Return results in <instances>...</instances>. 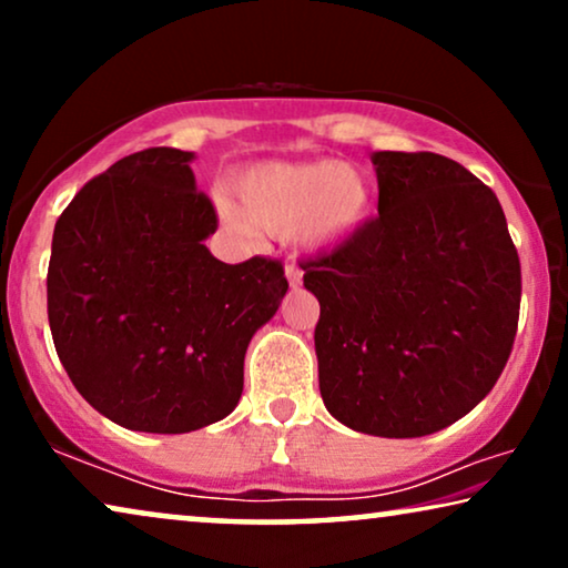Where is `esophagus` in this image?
I'll use <instances>...</instances> for the list:
<instances>
[{
    "instance_id": "1",
    "label": "esophagus",
    "mask_w": 568,
    "mask_h": 568,
    "mask_svg": "<svg viewBox=\"0 0 568 568\" xmlns=\"http://www.w3.org/2000/svg\"><path fill=\"white\" fill-rule=\"evenodd\" d=\"M284 274H286V278H290V284L292 286H300V282H302V268L297 266V261H290L284 266Z\"/></svg>"
}]
</instances>
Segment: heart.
Here are the masks:
<instances>
[{"label": "heart", "instance_id": "b5f03b06", "mask_svg": "<svg viewBox=\"0 0 568 568\" xmlns=\"http://www.w3.org/2000/svg\"><path fill=\"white\" fill-rule=\"evenodd\" d=\"M243 209L220 199L222 220L232 230H263L297 237L307 247H333L354 235L372 206L367 170L354 162H261L235 181Z\"/></svg>", "mask_w": 568, "mask_h": 568}]
</instances>
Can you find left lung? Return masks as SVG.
Segmentation results:
<instances>
[{
    "mask_svg": "<svg viewBox=\"0 0 568 568\" xmlns=\"http://www.w3.org/2000/svg\"><path fill=\"white\" fill-rule=\"evenodd\" d=\"M377 216L305 266L328 414L387 439L470 414L509 359L517 247L496 193L434 152H375Z\"/></svg>",
    "mask_w": 568,
    "mask_h": 568,
    "instance_id": "left-lung-1",
    "label": "left lung"
}]
</instances>
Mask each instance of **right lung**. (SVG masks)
Instances as JSON below:
<instances>
[{
  "instance_id": "obj_1",
  "label": "right lung",
  "mask_w": 568,
  "mask_h": 568,
  "mask_svg": "<svg viewBox=\"0 0 568 568\" xmlns=\"http://www.w3.org/2000/svg\"><path fill=\"white\" fill-rule=\"evenodd\" d=\"M196 154L134 152L92 178L53 227L49 325L69 379L131 432L185 434L243 395L245 352L286 290L278 261H216Z\"/></svg>"
}]
</instances>
